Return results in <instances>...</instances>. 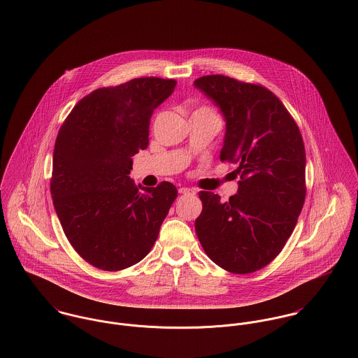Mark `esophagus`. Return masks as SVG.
Masks as SVG:
<instances>
[{"label": "esophagus", "mask_w": 358, "mask_h": 358, "mask_svg": "<svg viewBox=\"0 0 358 358\" xmlns=\"http://www.w3.org/2000/svg\"><path fill=\"white\" fill-rule=\"evenodd\" d=\"M180 194H182V195H196V189L182 187V188H180Z\"/></svg>", "instance_id": "34e87169"}]
</instances>
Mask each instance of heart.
I'll list each match as a JSON object with an SVG mask.
<instances>
[{
	"mask_svg": "<svg viewBox=\"0 0 358 358\" xmlns=\"http://www.w3.org/2000/svg\"><path fill=\"white\" fill-rule=\"evenodd\" d=\"M203 110H204V108H203Z\"/></svg>",
	"mask_w": 358,
	"mask_h": 358,
	"instance_id": "obj_1",
	"label": "heart"
}]
</instances>
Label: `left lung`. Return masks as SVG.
<instances>
[{
	"mask_svg": "<svg viewBox=\"0 0 358 358\" xmlns=\"http://www.w3.org/2000/svg\"><path fill=\"white\" fill-rule=\"evenodd\" d=\"M224 115L221 160L238 164V194L222 203L201 191L199 241L222 269L245 275L272 262L291 236L305 203L306 154L301 131L264 86L225 76L194 82Z\"/></svg>",
	"mask_w": 358,
	"mask_h": 358,
	"instance_id": "8db88e82",
	"label": "left lung"
}]
</instances>
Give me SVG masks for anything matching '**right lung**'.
<instances>
[{
  "instance_id": "add662e5",
  "label": "right lung",
  "mask_w": 358,
  "mask_h": 358,
  "mask_svg": "<svg viewBox=\"0 0 358 358\" xmlns=\"http://www.w3.org/2000/svg\"><path fill=\"white\" fill-rule=\"evenodd\" d=\"M176 85L150 77L93 90L59 130L53 206L74 250L99 269L115 272L140 262L177 198L171 182L137 188L129 177L131 157L148 147L154 110Z\"/></svg>"
}]
</instances>
